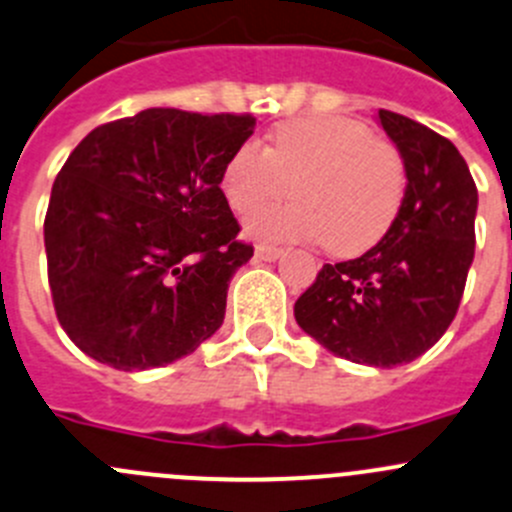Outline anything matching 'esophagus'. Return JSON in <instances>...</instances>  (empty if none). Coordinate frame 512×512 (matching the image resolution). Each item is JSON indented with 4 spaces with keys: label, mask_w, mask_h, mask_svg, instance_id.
I'll list each match as a JSON object with an SVG mask.
<instances>
[{
    "label": "esophagus",
    "mask_w": 512,
    "mask_h": 512,
    "mask_svg": "<svg viewBox=\"0 0 512 512\" xmlns=\"http://www.w3.org/2000/svg\"><path fill=\"white\" fill-rule=\"evenodd\" d=\"M255 255L260 257V260L272 262V260H277V257L282 255V247H275V245H257V247H255Z\"/></svg>",
    "instance_id": "1"
}]
</instances>
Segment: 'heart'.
Returning a JSON list of instances; mask_svg holds the SVG:
<instances>
[{"instance_id":"b5f03b06","label":"heart","mask_w":512,"mask_h":512,"mask_svg":"<svg viewBox=\"0 0 512 512\" xmlns=\"http://www.w3.org/2000/svg\"><path fill=\"white\" fill-rule=\"evenodd\" d=\"M300 200L257 212L250 230L267 240H325L327 250L355 257L388 235L405 200V162L370 127L347 117H305L280 124L270 150L242 142L220 175L240 215L287 195Z\"/></svg>"}]
</instances>
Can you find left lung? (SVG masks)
Here are the masks:
<instances>
[{"mask_svg":"<svg viewBox=\"0 0 512 512\" xmlns=\"http://www.w3.org/2000/svg\"><path fill=\"white\" fill-rule=\"evenodd\" d=\"M405 162V200L390 232L355 260L322 265L295 320L345 360L393 367L443 337L475 255L478 187L450 140L398 112H377Z\"/></svg>","mask_w":512,"mask_h":512,"instance_id":"8db88e82","label":"left lung"}]
</instances>
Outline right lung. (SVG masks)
Here are the masks:
<instances>
[{"instance_id":"add662e5","label":"right lung","mask_w":512,"mask_h":512,"mask_svg":"<svg viewBox=\"0 0 512 512\" xmlns=\"http://www.w3.org/2000/svg\"><path fill=\"white\" fill-rule=\"evenodd\" d=\"M252 114L152 107L99 124L52 185L44 247L69 340L114 370L195 352L225 320L227 287L252 245L220 190Z\"/></svg>"}]
</instances>
